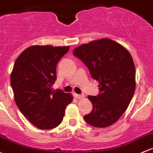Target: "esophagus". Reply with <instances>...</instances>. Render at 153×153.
Instances as JSON below:
<instances>
[{
  "label": "esophagus",
  "instance_id": "obj_1",
  "mask_svg": "<svg viewBox=\"0 0 153 153\" xmlns=\"http://www.w3.org/2000/svg\"><path fill=\"white\" fill-rule=\"evenodd\" d=\"M74 96H75V97L78 98V99H81V98H83L84 97V95H83V94H74Z\"/></svg>",
  "mask_w": 153,
  "mask_h": 153
}]
</instances>
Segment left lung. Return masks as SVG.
<instances>
[{
	"label": "left lung",
	"mask_w": 153,
	"mask_h": 153,
	"mask_svg": "<svg viewBox=\"0 0 153 153\" xmlns=\"http://www.w3.org/2000/svg\"><path fill=\"white\" fill-rule=\"evenodd\" d=\"M73 55L99 82L100 94L88 96L93 109L83 117L85 121L95 128L111 126L128 108L136 89V69L131 53L117 42L103 38L78 46Z\"/></svg>",
	"instance_id": "8db88e82"
}]
</instances>
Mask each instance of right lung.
<instances>
[{
	"label": "right lung",
	"mask_w": 153,
	"mask_h": 153,
	"mask_svg": "<svg viewBox=\"0 0 153 153\" xmlns=\"http://www.w3.org/2000/svg\"><path fill=\"white\" fill-rule=\"evenodd\" d=\"M70 46L33 45L20 53L11 73V85L17 107L39 129L49 130L62 123L65 108L73 97L54 91L56 65Z\"/></svg>",
	"instance_id": "add662e5"
}]
</instances>
